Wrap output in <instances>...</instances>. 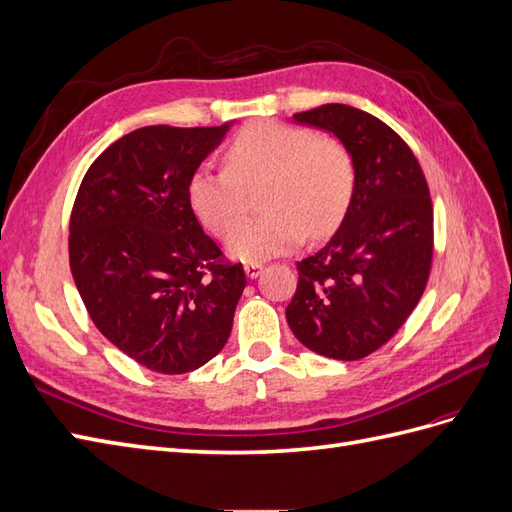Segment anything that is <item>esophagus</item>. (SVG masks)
<instances>
[{"label":"esophagus","instance_id":"34e87169","mask_svg":"<svg viewBox=\"0 0 512 512\" xmlns=\"http://www.w3.org/2000/svg\"><path fill=\"white\" fill-rule=\"evenodd\" d=\"M243 269H245V275L250 277V280H254V277H258L262 271H265V265H260V262H247Z\"/></svg>","mask_w":512,"mask_h":512}]
</instances>
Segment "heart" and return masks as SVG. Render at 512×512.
I'll list each match as a JSON object with an SVG mask.
<instances>
[{"mask_svg": "<svg viewBox=\"0 0 512 512\" xmlns=\"http://www.w3.org/2000/svg\"><path fill=\"white\" fill-rule=\"evenodd\" d=\"M226 168L198 166L188 181V200L215 235H224L242 212V185L262 176L260 219L242 221L228 231L226 252L245 262L267 260L297 247L307 230L324 235L348 211L354 192V162L333 138L288 126L256 121L243 128L226 153Z\"/></svg>", "mask_w": 512, "mask_h": 512, "instance_id": "heart-1", "label": "heart"}]
</instances>
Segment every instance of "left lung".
Returning a JSON list of instances; mask_svg holds the SVG:
<instances>
[{
  "mask_svg": "<svg viewBox=\"0 0 512 512\" xmlns=\"http://www.w3.org/2000/svg\"><path fill=\"white\" fill-rule=\"evenodd\" d=\"M333 134L354 162V192L331 241L297 262L288 327L312 352L359 361L384 346L421 301L433 207L421 166L386 123L346 104L292 115Z\"/></svg>",
  "mask_w": 512,
  "mask_h": 512,
  "instance_id": "left-lung-1",
  "label": "left lung"
}]
</instances>
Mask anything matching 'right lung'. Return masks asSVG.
I'll list each match as a JSON object with an SVG mask.
<instances>
[{
	"label": "right lung",
	"instance_id": "right-lung-1",
	"mask_svg": "<svg viewBox=\"0 0 512 512\" xmlns=\"http://www.w3.org/2000/svg\"><path fill=\"white\" fill-rule=\"evenodd\" d=\"M228 130L138 128L100 153L74 200L76 290L108 342L158 374L211 361L245 288L241 262L224 260L188 200L192 173Z\"/></svg>",
	"mask_w": 512,
	"mask_h": 512
}]
</instances>
